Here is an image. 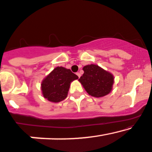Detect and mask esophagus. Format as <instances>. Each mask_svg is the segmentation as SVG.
Instances as JSON below:
<instances>
[{"mask_svg": "<svg viewBox=\"0 0 152 152\" xmlns=\"http://www.w3.org/2000/svg\"><path fill=\"white\" fill-rule=\"evenodd\" d=\"M77 75L78 76V77H80V76H81V75H80V73H79V72H77Z\"/></svg>", "mask_w": 152, "mask_h": 152, "instance_id": "34e87169", "label": "esophagus"}]
</instances>
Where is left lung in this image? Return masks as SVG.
<instances>
[{
	"label": "left lung",
	"instance_id": "8db88e82",
	"mask_svg": "<svg viewBox=\"0 0 152 152\" xmlns=\"http://www.w3.org/2000/svg\"><path fill=\"white\" fill-rule=\"evenodd\" d=\"M83 69L84 74L79 82L90 95L100 98L111 92L114 83L112 73L94 64L85 65Z\"/></svg>",
	"mask_w": 152,
	"mask_h": 152
}]
</instances>
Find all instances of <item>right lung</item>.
<instances>
[{
    "instance_id": "obj_1",
    "label": "right lung",
    "mask_w": 152,
    "mask_h": 152,
    "mask_svg": "<svg viewBox=\"0 0 152 152\" xmlns=\"http://www.w3.org/2000/svg\"><path fill=\"white\" fill-rule=\"evenodd\" d=\"M78 77L69 69L57 67L46 76L41 84L44 98L52 103H59L67 98L70 84Z\"/></svg>"
}]
</instances>
